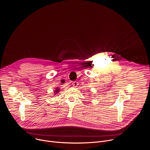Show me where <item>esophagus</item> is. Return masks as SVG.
<instances>
[{"label": "esophagus", "instance_id": "esophagus-1", "mask_svg": "<svg viewBox=\"0 0 150 150\" xmlns=\"http://www.w3.org/2000/svg\"><path fill=\"white\" fill-rule=\"evenodd\" d=\"M72 86H74V87H76L78 86V82H77L75 81V82H73L72 83Z\"/></svg>", "mask_w": 150, "mask_h": 150}]
</instances>
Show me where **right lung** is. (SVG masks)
Instances as JSON below:
<instances>
[{"instance_id": "obj_1", "label": "right lung", "mask_w": 150, "mask_h": 150, "mask_svg": "<svg viewBox=\"0 0 150 150\" xmlns=\"http://www.w3.org/2000/svg\"><path fill=\"white\" fill-rule=\"evenodd\" d=\"M54 91H54V93H59V88H56V90H55Z\"/></svg>"}]
</instances>
